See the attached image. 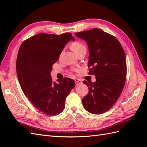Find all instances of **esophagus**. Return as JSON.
<instances>
[{
    "label": "esophagus",
    "mask_w": 147,
    "mask_h": 147,
    "mask_svg": "<svg viewBox=\"0 0 147 147\" xmlns=\"http://www.w3.org/2000/svg\"><path fill=\"white\" fill-rule=\"evenodd\" d=\"M75 84H76V86H78V85H79V84H80L82 83V80H80V79H76L75 80Z\"/></svg>",
    "instance_id": "34e87169"
}]
</instances>
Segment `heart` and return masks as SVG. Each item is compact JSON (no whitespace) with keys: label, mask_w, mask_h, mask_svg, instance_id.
I'll list each match as a JSON object with an SVG mask.
<instances>
[{"label":"heart","mask_w":147,"mask_h":147,"mask_svg":"<svg viewBox=\"0 0 147 147\" xmlns=\"http://www.w3.org/2000/svg\"><path fill=\"white\" fill-rule=\"evenodd\" d=\"M71 49H72V50L75 53V54H77L78 52L80 51L81 50H82L84 48H86L85 46H84L83 44L81 42H75L74 43H72L71 44ZM80 69H75L73 70L74 72H79L80 70Z\"/></svg>","instance_id":"b5f03b06"}]
</instances>
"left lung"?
Returning a JSON list of instances; mask_svg holds the SVG:
<instances>
[{
  "mask_svg": "<svg viewBox=\"0 0 147 147\" xmlns=\"http://www.w3.org/2000/svg\"><path fill=\"white\" fill-rule=\"evenodd\" d=\"M87 42L90 52L89 74L96 81H83L88 94L82 103L88 112L99 115L110 110L121 95L126 78V56L121 43L113 35L99 29L75 33Z\"/></svg>",
  "mask_w": 147,
  "mask_h": 147,
  "instance_id": "left-lung-1",
  "label": "left lung"
}]
</instances>
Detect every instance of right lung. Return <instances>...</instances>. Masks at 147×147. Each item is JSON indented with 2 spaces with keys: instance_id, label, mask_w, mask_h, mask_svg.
<instances>
[{
  "instance_id": "right-lung-1",
  "label": "right lung",
  "mask_w": 147,
  "mask_h": 147,
  "mask_svg": "<svg viewBox=\"0 0 147 147\" xmlns=\"http://www.w3.org/2000/svg\"><path fill=\"white\" fill-rule=\"evenodd\" d=\"M72 34L57 35L38 34L24 40L16 59V72L22 90L35 108L50 116L64 109L66 97L75 86L74 80L64 78L53 82L50 72Z\"/></svg>"
}]
</instances>
